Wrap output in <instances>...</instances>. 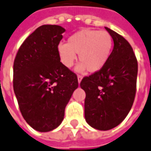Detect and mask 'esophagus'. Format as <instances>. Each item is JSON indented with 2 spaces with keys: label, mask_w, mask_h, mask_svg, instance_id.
I'll list each match as a JSON object with an SVG mask.
<instances>
[{
  "label": "esophagus",
  "mask_w": 151,
  "mask_h": 151,
  "mask_svg": "<svg viewBox=\"0 0 151 151\" xmlns=\"http://www.w3.org/2000/svg\"><path fill=\"white\" fill-rule=\"evenodd\" d=\"M81 79H82V76H81V75H78V80L79 83L81 82Z\"/></svg>",
  "instance_id": "esophagus-1"
}]
</instances>
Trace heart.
I'll use <instances>...</instances> for the list:
<instances>
[{"instance_id": "b5f03b06", "label": "heart", "mask_w": 151, "mask_h": 151, "mask_svg": "<svg viewBox=\"0 0 151 151\" xmlns=\"http://www.w3.org/2000/svg\"><path fill=\"white\" fill-rule=\"evenodd\" d=\"M112 36L105 30L82 29L67 39L66 44L58 46L59 56L65 66L70 68L77 60L81 63L78 71L88 70L90 73L100 71L109 60L113 49Z\"/></svg>"}]
</instances>
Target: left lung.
<instances>
[{
	"instance_id": "left-lung-1",
	"label": "left lung",
	"mask_w": 151,
	"mask_h": 151,
	"mask_svg": "<svg viewBox=\"0 0 151 151\" xmlns=\"http://www.w3.org/2000/svg\"><path fill=\"white\" fill-rule=\"evenodd\" d=\"M114 49L106 65L86 76L80 86L86 92L85 118L100 130H108L123 121L131 109L137 86L138 61L131 45L109 28Z\"/></svg>"
}]
</instances>
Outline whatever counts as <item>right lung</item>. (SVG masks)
<instances>
[{
  "mask_svg": "<svg viewBox=\"0 0 151 151\" xmlns=\"http://www.w3.org/2000/svg\"><path fill=\"white\" fill-rule=\"evenodd\" d=\"M65 31L56 24L38 27L20 46L13 62V90L20 111L40 132L61 123L67 103L78 86L76 73L60 61L58 46Z\"/></svg>",
  "mask_w": 151,
  "mask_h": 151,
  "instance_id": "right-lung-1",
  "label": "right lung"
}]
</instances>
